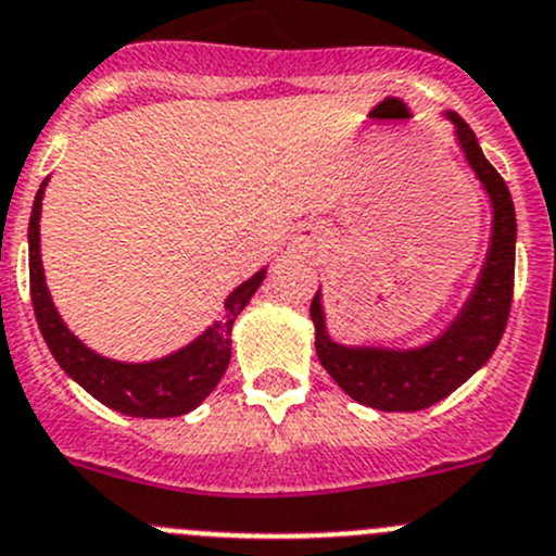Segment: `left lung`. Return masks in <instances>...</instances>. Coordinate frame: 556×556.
Segmentation results:
<instances>
[{
	"mask_svg": "<svg viewBox=\"0 0 556 556\" xmlns=\"http://www.w3.org/2000/svg\"><path fill=\"white\" fill-rule=\"evenodd\" d=\"M454 127L456 147L465 154L478 185L486 192L492 208L486 257L481 263L470 293L462 301L448 326L429 342L415 348L388 344H348L328 331L323 290L312 299L309 317L315 323V350L320 364L337 386L366 407L386 413L427 409L470 380L500 344L514 299L516 268V212L503 176L483 157L478 138L465 118L443 111Z\"/></svg>",
	"mask_w": 556,
	"mask_h": 556,
	"instance_id": "left-lung-1",
	"label": "left lung"
}]
</instances>
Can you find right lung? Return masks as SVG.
<instances>
[{
    "mask_svg": "<svg viewBox=\"0 0 556 556\" xmlns=\"http://www.w3.org/2000/svg\"><path fill=\"white\" fill-rule=\"evenodd\" d=\"M46 187L48 179L37 190L29 217V285L37 326L56 364L97 402L132 418H176L195 409L223 380L230 364V344H233L230 328L257 293L268 268L263 266L239 288L230 290L223 317L203 328L185 348L152 361L108 358L70 331L46 285L40 257V212Z\"/></svg>",
    "mask_w": 556,
    "mask_h": 556,
    "instance_id": "obj_1",
    "label": "right lung"
}]
</instances>
